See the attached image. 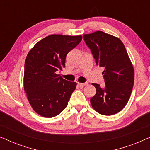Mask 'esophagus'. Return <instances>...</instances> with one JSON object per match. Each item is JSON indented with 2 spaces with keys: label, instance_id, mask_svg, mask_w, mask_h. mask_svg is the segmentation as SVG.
I'll list each match as a JSON object with an SVG mask.
<instances>
[{
  "label": "esophagus",
  "instance_id": "obj_1",
  "mask_svg": "<svg viewBox=\"0 0 150 150\" xmlns=\"http://www.w3.org/2000/svg\"><path fill=\"white\" fill-rule=\"evenodd\" d=\"M78 85H79L81 87H83V86H85L87 85V83H78Z\"/></svg>",
  "mask_w": 150,
  "mask_h": 150
}]
</instances>
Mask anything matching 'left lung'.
Returning a JSON list of instances; mask_svg holds the SVG:
<instances>
[{
  "label": "left lung",
  "instance_id": "8db88e82",
  "mask_svg": "<svg viewBox=\"0 0 150 150\" xmlns=\"http://www.w3.org/2000/svg\"><path fill=\"white\" fill-rule=\"evenodd\" d=\"M83 38L96 64L104 69V87L92 84L96 89L90 100L92 107L104 115L117 113L128 102L134 85V68L126 48L118 38L102 31L85 34Z\"/></svg>",
  "mask_w": 150,
  "mask_h": 150
}]
</instances>
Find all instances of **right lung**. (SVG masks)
Listing matches in <instances>:
<instances>
[{
	"label": "right lung",
	"instance_id": "add662e5",
	"mask_svg": "<svg viewBox=\"0 0 150 150\" xmlns=\"http://www.w3.org/2000/svg\"><path fill=\"white\" fill-rule=\"evenodd\" d=\"M82 38L81 35H50L37 43L28 53L24 89L33 109L40 115L53 117L67 106L76 83L63 79L57 71L65 67L67 53Z\"/></svg>",
	"mask_w": 150,
	"mask_h": 150
}]
</instances>
